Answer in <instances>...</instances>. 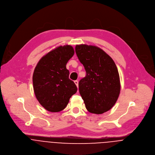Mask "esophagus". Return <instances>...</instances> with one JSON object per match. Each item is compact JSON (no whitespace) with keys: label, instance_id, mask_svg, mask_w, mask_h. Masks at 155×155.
<instances>
[{"label":"esophagus","instance_id":"1","mask_svg":"<svg viewBox=\"0 0 155 155\" xmlns=\"http://www.w3.org/2000/svg\"><path fill=\"white\" fill-rule=\"evenodd\" d=\"M74 83H75V84H76V86L78 87V81L77 80H75V81H74Z\"/></svg>","mask_w":155,"mask_h":155}]
</instances>
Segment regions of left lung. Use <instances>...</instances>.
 <instances>
[{
	"label": "left lung",
	"instance_id": "left-lung-1",
	"mask_svg": "<svg viewBox=\"0 0 155 155\" xmlns=\"http://www.w3.org/2000/svg\"><path fill=\"white\" fill-rule=\"evenodd\" d=\"M75 52L86 75L78 83L79 92L87 110L95 114L109 110L121 90L120 75L113 59L101 48L77 45Z\"/></svg>",
	"mask_w": 155,
	"mask_h": 155
}]
</instances>
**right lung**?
<instances>
[{"instance_id": "obj_1", "label": "right lung", "mask_w": 155, "mask_h": 155, "mask_svg": "<svg viewBox=\"0 0 155 155\" xmlns=\"http://www.w3.org/2000/svg\"><path fill=\"white\" fill-rule=\"evenodd\" d=\"M74 54L72 46H58L44 55L35 68L32 76L34 94L40 104L49 112L63 110L77 91L66 69Z\"/></svg>"}]
</instances>
